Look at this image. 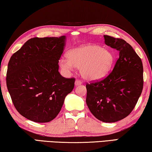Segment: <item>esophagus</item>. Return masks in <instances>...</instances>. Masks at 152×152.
<instances>
[{"instance_id":"1","label":"esophagus","mask_w":152,"mask_h":152,"mask_svg":"<svg viewBox=\"0 0 152 152\" xmlns=\"http://www.w3.org/2000/svg\"><path fill=\"white\" fill-rule=\"evenodd\" d=\"M81 83H82V82L80 80H78V79H76L75 82V85L76 86H79V85H81Z\"/></svg>"}]
</instances>
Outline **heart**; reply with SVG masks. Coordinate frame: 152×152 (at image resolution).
I'll list each match as a JSON object with an SVG mask.
<instances>
[{
	"instance_id": "b5f03b06",
	"label": "heart",
	"mask_w": 152,
	"mask_h": 152,
	"mask_svg": "<svg viewBox=\"0 0 152 152\" xmlns=\"http://www.w3.org/2000/svg\"><path fill=\"white\" fill-rule=\"evenodd\" d=\"M66 58L59 61L64 71L69 72L74 66L79 67L84 79L98 80L106 76L110 70L114 56L110 51L95 44H86L72 48L66 54Z\"/></svg>"
}]
</instances>
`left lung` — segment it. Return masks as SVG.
<instances>
[{
    "label": "left lung",
    "mask_w": 152,
    "mask_h": 152,
    "mask_svg": "<svg viewBox=\"0 0 152 152\" xmlns=\"http://www.w3.org/2000/svg\"><path fill=\"white\" fill-rule=\"evenodd\" d=\"M105 44L119 52L113 71L101 81L86 85V104L98 120L114 123L135 108L143 87L142 61L130 44L121 38L104 36Z\"/></svg>",
    "instance_id": "1"
}]
</instances>
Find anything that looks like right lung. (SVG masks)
Here are the masks:
<instances>
[{
  "label": "right lung",
  "mask_w": 152,
  "mask_h": 152,
  "mask_svg": "<svg viewBox=\"0 0 152 152\" xmlns=\"http://www.w3.org/2000/svg\"><path fill=\"white\" fill-rule=\"evenodd\" d=\"M64 36L29 39L9 60L7 86L19 114L36 123H48L58 115L75 78L63 77L58 61Z\"/></svg>",
  "instance_id": "right-lung-1"
}]
</instances>
